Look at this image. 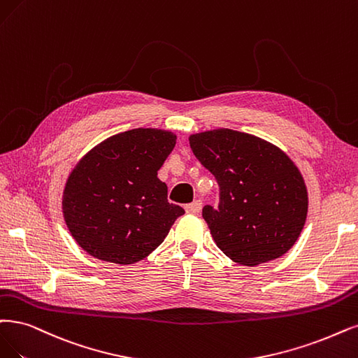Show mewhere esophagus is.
Here are the masks:
<instances>
[{"label": "esophagus", "instance_id": "34e87169", "mask_svg": "<svg viewBox=\"0 0 358 358\" xmlns=\"http://www.w3.org/2000/svg\"><path fill=\"white\" fill-rule=\"evenodd\" d=\"M201 209H202V201H194V202L186 205L187 214H194L196 215V214L201 213Z\"/></svg>", "mask_w": 358, "mask_h": 358}]
</instances>
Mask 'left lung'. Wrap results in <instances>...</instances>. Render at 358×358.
Instances as JSON below:
<instances>
[{
	"mask_svg": "<svg viewBox=\"0 0 358 358\" xmlns=\"http://www.w3.org/2000/svg\"><path fill=\"white\" fill-rule=\"evenodd\" d=\"M189 141L220 186L218 208L202 209L217 246L249 267L286 254L308 213L306 182L292 159L266 140L229 128Z\"/></svg>",
	"mask_w": 358,
	"mask_h": 358,
	"instance_id": "1",
	"label": "left lung"
}]
</instances>
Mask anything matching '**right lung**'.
<instances>
[{
  "instance_id": "1",
  "label": "right lung",
  "mask_w": 358,
  "mask_h": 358,
  "mask_svg": "<svg viewBox=\"0 0 358 358\" xmlns=\"http://www.w3.org/2000/svg\"><path fill=\"white\" fill-rule=\"evenodd\" d=\"M177 136L136 128L109 137L72 169L63 192V217L85 252L113 264H134L164 242L184 214L168 202L157 178Z\"/></svg>"
}]
</instances>
